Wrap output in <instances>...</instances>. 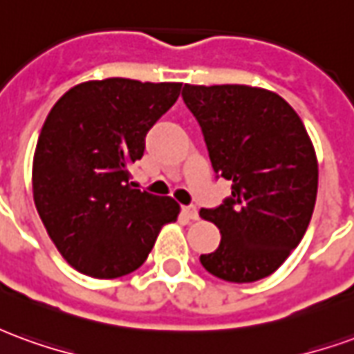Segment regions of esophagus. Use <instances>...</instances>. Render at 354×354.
Here are the masks:
<instances>
[{
    "mask_svg": "<svg viewBox=\"0 0 354 354\" xmlns=\"http://www.w3.org/2000/svg\"><path fill=\"white\" fill-rule=\"evenodd\" d=\"M182 212H184L185 218H189V220H197V218H199V212H197V208L193 207V205L182 208Z\"/></svg>",
    "mask_w": 354,
    "mask_h": 354,
    "instance_id": "obj_1",
    "label": "esophagus"
}]
</instances>
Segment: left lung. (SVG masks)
Returning <instances> with one entry per match:
<instances>
[{"label": "left lung", "instance_id": "8db88e82", "mask_svg": "<svg viewBox=\"0 0 354 354\" xmlns=\"http://www.w3.org/2000/svg\"><path fill=\"white\" fill-rule=\"evenodd\" d=\"M212 169L231 182L220 207L201 208L222 233L201 263L227 282L274 273L304 239L317 201L319 165L301 119L279 94L246 85H184Z\"/></svg>", "mask_w": 354, "mask_h": 354}]
</instances>
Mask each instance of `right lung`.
<instances>
[{"label": "right lung", "instance_id": "obj_1", "mask_svg": "<svg viewBox=\"0 0 354 354\" xmlns=\"http://www.w3.org/2000/svg\"><path fill=\"white\" fill-rule=\"evenodd\" d=\"M182 83L109 77L70 88L45 119L34 155V201L66 261L94 279L136 271L180 207L134 189L131 165Z\"/></svg>", "mask_w": 354, "mask_h": 354}]
</instances>
